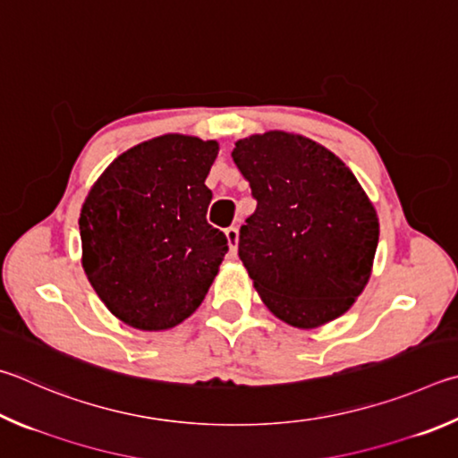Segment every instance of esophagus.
Instances as JSON below:
<instances>
[{
  "label": "esophagus",
  "mask_w": 458,
  "mask_h": 458,
  "mask_svg": "<svg viewBox=\"0 0 458 458\" xmlns=\"http://www.w3.org/2000/svg\"><path fill=\"white\" fill-rule=\"evenodd\" d=\"M226 238H228L230 252L236 254V248H238V228H236V226L226 228Z\"/></svg>",
  "instance_id": "1"
}]
</instances>
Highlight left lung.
<instances>
[{"mask_svg": "<svg viewBox=\"0 0 458 458\" xmlns=\"http://www.w3.org/2000/svg\"><path fill=\"white\" fill-rule=\"evenodd\" d=\"M232 160L256 200L238 256L264 304L296 328L338 318L367 286L378 244L359 180L327 148L286 131L240 140Z\"/></svg>", "mask_w": 458, "mask_h": 458, "instance_id": "1", "label": "left lung"}]
</instances>
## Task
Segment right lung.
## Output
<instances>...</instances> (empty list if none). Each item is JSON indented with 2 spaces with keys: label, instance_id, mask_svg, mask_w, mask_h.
<instances>
[{
  "label": "right lung",
  "instance_id": "add662e5",
  "mask_svg": "<svg viewBox=\"0 0 458 458\" xmlns=\"http://www.w3.org/2000/svg\"><path fill=\"white\" fill-rule=\"evenodd\" d=\"M218 144L168 134L115 157L80 214L84 270L112 314L140 330L186 320L228 252L206 222Z\"/></svg>",
  "mask_w": 458,
  "mask_h": 458
}]
</instances>
